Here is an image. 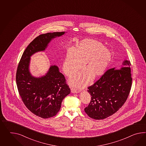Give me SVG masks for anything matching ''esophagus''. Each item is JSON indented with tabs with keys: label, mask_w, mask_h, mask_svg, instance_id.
Here are the masks:
<instances>
[{
	"label": "esophagus",
	"mask_w": 146,
	"mask_h": 146,
	"mask_svg": "<svg viewBox=\"0 0 146 146\" xmlns=\"http://www.w3.org/2000/svg\"><path fill=\"white\" fill-rule=\"evenodd\" d=\"M71 91L72 93H78L80 92V91L78 90H76V89H73V88H72L71 89Z\"/></svg>",
	"instance_id": "1"
}]
</instances>
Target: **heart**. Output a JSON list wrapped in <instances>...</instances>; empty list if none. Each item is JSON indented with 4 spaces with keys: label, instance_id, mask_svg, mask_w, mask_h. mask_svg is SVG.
<instances>
[{
    "label": "heart",
    "instance_id": "heart-1",
    "mask_svg": "<svg viewBox=\"0 0 146 146\" xmlns=\"http://www.w3.org/2000/svg\"><path fill=\"white\" fill-rule=\"evenodd\" d=\"M111 60L109 49L96 40L86 39L76 46L74 50H70L66 54L63 65L65 75L71 76L82 68L83 71L75 75L69 81L73 86L82 88L90 81L102 75Z\"/></svg>",
    "mask_w": 146,
    "mask_h": 146
}]
</instances>
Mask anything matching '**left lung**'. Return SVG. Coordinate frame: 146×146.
Masks as SVG:
<instances>
[{
    "label": "left lung",
    "mask_w": 146,
    "mask_h": 146,
    "mask_svg": "<svg viewBox=\"0 0 146 146\" xmlns=\"http://www.w3.org/2000/svg\"><path fill=\"white\" fill-rule=\"evenodd\" d=\"M131 63L125 60L122 66L108 70L88 88L91 100L84 109L86 113L96 120H102L115 113L128 98L132 84Z\"/></svg>",
    "instance_id": "8db88e82"
}]
</instances>
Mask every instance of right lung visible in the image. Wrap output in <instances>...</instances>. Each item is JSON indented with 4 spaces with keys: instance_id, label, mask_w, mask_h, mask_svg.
I'll use <instances>...</instances> for the list:
<instances>
[{
    "instance_id": "right-lung-1",
    "label": "right lung",
    "mask_w": 146,
    "mask_h": 146,
    "mask_svg": "<svg viewBox=\"0 0 146 146\" xmlns=\"http://www.w3.org/2000/svg\"><path fill=\"white\" fill-rule=\"evenodd\" d=\"M65 33H48L36 37L24 52L17 70L16 80L23 102L33 113L44 119L57 113L63 100L71 90L64 75L56 65L50 66L44 76H32L29 68L31 56L36 52L45 50L52 39Z\"/></svg>"
}]
</instances>
